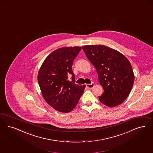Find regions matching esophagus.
Segmentation results:
<instances>
[{
	"mask_svg": "<svg viewBox=\"0 0 153 153\" xmlns=\"http://www.w3.org/2000/svg\"><path fill=\"white\" fill-rule=\"evenodd\" d=\"M94 82H91V84H88L86 85V87L88 88V89H92L94 86Z\"/></svg>",
	"mask_w": 153,
	"mask_h": 153,
	"instance_id": "34e87169",
	"label": "esophagus"
}]
</instances>
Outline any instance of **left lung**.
<instances>
[{"instance_id":"1","label":"left lung","mask_w":153,"mask_h":153,"mask_svg":"<svg viewBox=\"0 0 153 153\" xmlns=\"http://www.w3.org/2000/svg\"><path fill=\"white\" fill-rule=\"evenodd\" d=\"M82 49L103 88L99 97L100 102L110 107L120 105L129 95L134 81L129 61L120 52L104 45H87Z\"/></svg>"}]
</instances>
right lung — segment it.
Returning a JSON list of instances; mask_svg holds the SVG:
<instances>
[{
  "label": "right lung",
  "instance_id": "right-lung-1",
  "mask_svg": "<svg viewBox=\"0 0 153 153\" xmlns=\"http://www.w3.org/2000/svg\"><path fill=\"white\" fill-rule=\"evenodd\" d=\"M81 50V47L75 46L53 51L45 59L38 74L43 98L49 105L61 112L73 110L84 91L85 85L75 84L72 68L74 60Z\"/></svg>",
  "mask_w": 153,
  "mask_h": 153
}]
</instances>
